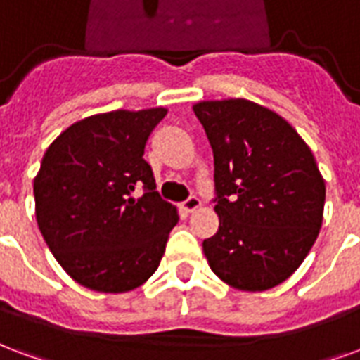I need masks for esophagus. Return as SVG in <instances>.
<instances>
[{
    "label": "esophagus",
    "instance_id": "34e87169",
    "mask_svg": "<svg viewBox=\"0 0 360 360\" xmlns=\"http://www.w3.org/2000/svg\"><path fill=\"white\" fill-rule=\"evenodd\" d=\"M200 204H202L200 198H196V196H191V198H187V200L181 204V207H183L185 212H188V214H191V212H196V210L200 207Z\"/></svg>",
    "mask_w": 360,
    "mask_h": 360
}]
</instances>
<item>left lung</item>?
Here are the masks:
<instances>
[{
	"mask_svg": "<svg viewBox=\"0 0 360 360\" xmlns=\"http://www.w3.org/2000/svg\"><path fill=\"white\" fill-rule=\"evenodd\" d=\"M214 150L219 231L202 248L221 281L263 292L295 273L322 225L326 187L307 143L248 98L193 106Z\"/></svg>",
	"mask_w": 360,
	"mask_h": 360,
	"instance_id": "8db88e82",
	"label": "left lung"
}]
</instances>
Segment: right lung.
<instances>
[{"instance_id":"1","label":"right lung","mask_w":360,"mask_h":360,"mask_svg":"<svg viewBox=\"0 0 360 360\" xmlns=\"http://www.w3.org/2000/svg\"><path fill=\"white\" fill-rule=\"evenodd\" d=\"M166 114L164 106L93 114L45 150L34 179L38 227L58 265L85 288L124 294L158 269L179 215L154 191L143 154ZM137 186L146 194L133 199Z\"/></svg>"}]
</instances>
